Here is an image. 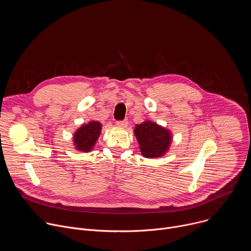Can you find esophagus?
<instances>
[{"instance_id":"obj_1","label":"esophagus","mask_w":251,"mask_h":251,"mask_svg":"<svg viewBox=\"0 0 251 251\" xmlns=\"http://www.w3.org/2000/svg\"><path fill=\"white\" fill-rule=\"evenodd\" d=\"M116 125L119 128H126L128 126V121L127 120H122V121H117Z\"/></svg>"}]
</instances>
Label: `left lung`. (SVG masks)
Segmentation results:
<instances>
[{
    "instance_id": "left-lung-1",
    "label": "left lung",
    "mask_w": 251,
    "mask_h": 251,
    "mask_svg": "<svg viewBox=\"0 0 251 251\" xmlns=\"http://www.w3.org/2000/svg\"><path fill=\"white\" fill-rule=\"evenodd\" d=\"M134 134L141 154L145 158L154 159L164 156L172 144L171 131L150 120L137 124Z\"/></svg>"
}]
</instances>
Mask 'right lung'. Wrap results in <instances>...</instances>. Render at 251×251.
<instances>
[{
	"label": "right lung",
	"instance_id": "add662e5",
	"mask_svg": "<svg viewBox=\"0 0 251 251\" xmlns=\"http://www.w3.org/2000/svg\"><path fill=\"white\" fill-rule=\"evenodd\" d=\"M101 128L102 124L98 121H90L81 125L74 134L75 148L83 153L91 152L100 136Z\"/></svg>",
	"mask_w": 251,
	"mask_h": 251
}]
</instances>
